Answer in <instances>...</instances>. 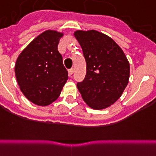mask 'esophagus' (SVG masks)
I'll return each mask as SVG.
<instances>
[{
    "mask_svg": "<svg viewBox=\"0 0 156 156\" xmlns=\"http://www.w3.org/2000/svg\"><path fill=\"white\" fill-rule=\"evenodd\" d=\"M73 71H74V69H69V74L70 75V76H71V75L73 74Z\"/></svg>",
    "mask_w": 156,
    "mask_h": 156,
    "instance_id": "obj_1",
    "label": "esophagus"
}]
</instances>
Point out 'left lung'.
<instances>
[{"mask_svg":"<svg viewBox=\"0 0 156 156\" xmlns=\"http://www.w3.org/2000/svg\"><path fill=\"white\" fill-rule=\"evenodd\" d=\"M87 64L83 82L77 83L83 101L95 110L105 109L122 96L130 77V64L124 52L111 37L91 30H77Z\"/></svg>","mask_w":156,"mask_h":156,"instance_id":"obj_1","label":"left lung"}]
</instances>
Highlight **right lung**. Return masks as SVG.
<instances>
[{"label":"right lung","mask_w":156,"mask_h":156,"mask_svg":"<svg viewBox=\"0 0 156 156\" xmlns=\"http://www.w3.org/2000/svg\"><path fill=\"white\" fill-rule=\"evenodd\" d=\"M63 33L46 30L34 39L17 58V83L29 101L48 106L59 97L68 80L58 44Z\"/></svg>","instance_id":"right-lung-1"}]
</instances>
